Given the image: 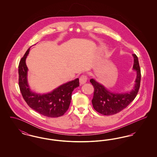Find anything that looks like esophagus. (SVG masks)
I'll return each instance as SVG.
<instances>
[{
  "mask_svg": "<svg viewBox=\"0 0 157 157\" xmlns=\"http://www.w3.org/2000/svg\"><path fill=\"white\" fill-rule=\"evenodd\" d=\"M88 80V77L86 75H82L79 78V82L81 84H84Z\"/></svg>",
  "mask_w": 157,
  "mask_h": 157,
  "instance_id": "34e87169",
  "label": "esophagus"
}]
</instances>
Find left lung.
I'll return each instance as SVG.
<instances>
[{"instance_id": "1", "label": "left lung", "mask_w": 157, "mask_h": 157, "mask_svg": "<svg viewBox=\"0 0 157 157\" xmlns=\"http://www.w3.org/2000/svg\"><path fill=\"white\" fill-rule=\"evenodd\" d=\"M132 55L134 58L133 68L136 71L137 76L134 90L131 92L125 94L112 93L106 90L103 85L96 82L94 79L90 80V82L94 88L92 103L96 111L104 115L117 113L127 108L136 97L140 87L141 74L138 57L135 54Z\"/></svg>"}]
</instances>
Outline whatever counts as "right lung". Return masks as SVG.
I'll return each mask as SVG.
<instances>
[{
    "mask_svg": "<svg viewBox=\"0 0 157 157\" xmlns=\"http://www.w3.org/2000/svg\"><path fill=\"white\" fill-rule=\"evenodd\" d=\"M29 51L30 48L21 58L18 67L19 86L24 100L30 108L44 116L50 118L62 116L69 107L72 91L79 86V79L65 83L48 94L32 92L27 82L28 67L25 62Z\"/></svg>",
    "mask_w": 157,
    "mask_h": 157,
    "instance_id": "obj_1",
    "label": "right lung"
}]
</instances>
